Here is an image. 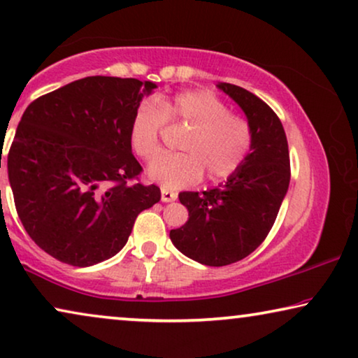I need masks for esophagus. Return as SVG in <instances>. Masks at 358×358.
Returning <instances> with one entry per match:
<instances>
[{
  "label": "esophagus",
  "instance_id": "34e87169",
  "mask_svg": "<svg viewBox=\"0 0 358 358\" xmlns=\"http://www.w3.org/2000/svg\"><path fill=\"white\" fill-rule=\"evenodd\" d=\"M176 199H178V194L173 192V190L164 187L161 189V200H163V202H174Z\"/></svg>",
  "mask_w": 358,
  "mask_h": 358
}]
</instances>
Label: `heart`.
<instances>
[{
	"instance_id": "heart-1",
	"label": "heart",
	"mask_w": 358,
	"mask_h": 358,
	"mask_svg": "<svg viewBox=\"0 0 358 358\" xmlns=\"http://www.w3.org/2000/svg\"><path fill=\"white\" fill-rule=\"evenodd\" d=\"M164 120L182 124L189 131L180 140L184 153L164 155L148 166V176L164 189L194 184L203 171L210 180H222L236 173L252 145L251 125L234 115L229 107L210 91H185L173 99L141 101L130 122L131 150L141 159L159 153V135Z\"/></svg>"
}]
</instances>
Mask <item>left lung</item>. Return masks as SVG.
<instances>
[{"label":"left lung","instance_id":"1","mask_svg":"<svg viewBox=\"0 0 358 358\" xmlns=\"http://www.w3.org/2000/svg\"><path fill=\"white\" fill-rule=\"evenodd\" d=\"M217 87L246 115L252 131L251 150L227 182L202 194H179L189 220L169 233L184 256L212 267L241 261L261 246L290 184L287 136L275 112L244 87L229 83H218Z\"/></svg>","mask_w":358,"mask_h":358}]
</instances>
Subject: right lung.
Wrapping results in <instances>:
<instances>
[{
  "mask_svg": "<svg viewBox=\"0 0 358 358\" xmlns=\"http://www.w3.org/2000/svg\"><path fill=\"white\" fill-rule=\"evenodd\" d=\"M155 83L87 76L29 104L8 153L19 218L38 248L87 267L125 246L140 212L159 202L129 138L134 112Z\"/></svg>",
  "mask_w": 358,
  "mask_h": 358,
  "instance_id": "right-lung-1",
  "label": "right lung"
}]
</instances>
